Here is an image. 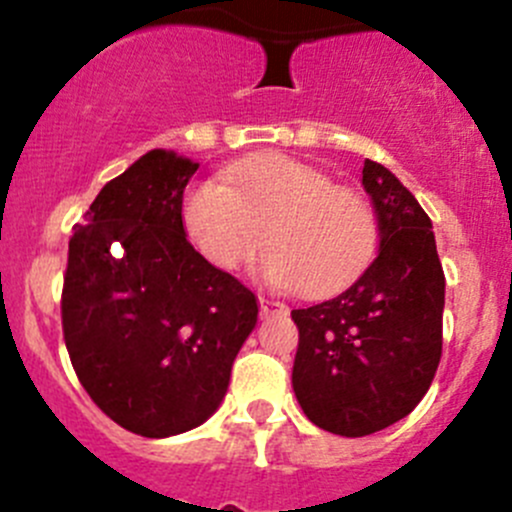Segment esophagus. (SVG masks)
I'll return each instance as SVG.
<instances>
[{
  "label": "esophagus",
  "instance_id": "obj_1",
  "mask_svg": "<svg viewBox=\"0 0 512 512\" xmlns=\"http://www.w3.org/2000/svg\"><path fill=\"white\" fill-rule=\"evenodd\" d=\"M260 312L262 317H270V314H287V304L282 302H275V299H267V297H260Z\"/></svg>",
  "mask_w": 512,
  "mask_h": 512
}]
</instances>
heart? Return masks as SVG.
<instances>
[{
	"mask_svg": "<svg viewBox=\"0 0 512 512\" xmlns=\"http://www.w3.org/2000/svg\"><path fill=\"white\" fill-rule=\"evenodd\" d=\"M190 245L220 270H235L262 237L257 272L307 299L344 289L369 265L376 218L361 193L285 153L237 160L223 183L198 180L180 205Z\"/></svg>",
	"mask_w": 512,
	"mask_h": 512,
	"instance_id": "heart-1",
	"label": "heart"
}]
</instances>
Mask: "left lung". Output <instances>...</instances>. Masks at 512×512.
<instances>
[{
    "label": "left lung",
    "mask_w": 512,
    "mask_h": 512,
    "mask_svg": "<svg viewBox=\"0 0 512 512\" xmlns=\"http://www.w3.org/2000/svg\"><path fill=\"white\" fill-rule=\"evenodd\" d=\"M361 185L379 223V255L352 287L307 309L292 386L314 426L369 436L416 409L443 347V277L431 220L389 168L364 160Z\"/></svg>",
    "instance_id": "obj_1"
}]
</instances>
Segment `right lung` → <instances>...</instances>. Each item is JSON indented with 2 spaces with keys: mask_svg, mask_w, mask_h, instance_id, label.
Wrapping results in <instances>:
<instances>
[{
  "mask_svg": "<svg viewBox=\"0 0 512 512\" xmlns=\"http://www.w3.org/2000/svg\"><path fill=\"white\" fill-rule=\"evenodd\" d=\"M198 163L151 151L101 188L69 240L61 327L71 366L111 421L190 431L223 401L257 297L190 245L180 205Z\"/></svg>",
  "mask_w": 512,
  "mask_h": 512,
  "instance_id": "add662e5",
  "label": "right lung"
}]
</instances>
